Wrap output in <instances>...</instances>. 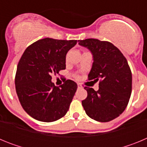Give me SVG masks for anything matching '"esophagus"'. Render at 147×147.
<instances>
[{
    "mask_svg": "<svg viewBox=\"0 0 147 147\" xmlns=\"http://www.w3.org/2000/svg\"><path fill=\"white\" fill-rule=\"evenodd\" d=\"M77 87H78V88H82V85H80V84H77Z\"/></svg>",
    "mask_w": 147,
    "mask_h": 147,
    "instance_id": "obj_1",
    "label": "esophagus"
}]
</instances>
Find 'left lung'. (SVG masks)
<instances>
[{
  "label": "left lung",
  "instance_id": "left-lung-1",
  "mask_svg": "<svg viewBox=\"0 0 147 147\" xmlns=\"http://www.w3.org/2000/svg\"><path fill=\"white\" fill-rule=\"evenodd\" d=\"M92 52L93 63L88 80L99 81L98 90L85 87L88 96L82 104L87 115L100 122L117 118L127 107L132 92V73L117 47L97 39L78 40Z\"/></svg>",
  "mask_w": 147,
  "mask_h": 147
}]
</instances>
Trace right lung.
<instances>
[{
	"label": "right lung",
	"mask_w": 147,
	"mask_h": 147,
	"mask_svg": "<svg viewBox=\"0 0 147 147\" xmlns=\"http://www.w3.org/2000/svg\"><path fill=\"white\" fill-rule=\"evenodd\" d=\"M77 40L45 38L30 45L17 67L15 88L20 105L36 120L52 122L64 116L77 89L76 83L65 80L56 87L51 74L65 69V56Z\"/></svg>",
	"instance_id": "right-lung-1"
}]
</instances>
